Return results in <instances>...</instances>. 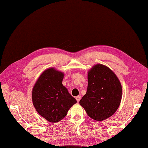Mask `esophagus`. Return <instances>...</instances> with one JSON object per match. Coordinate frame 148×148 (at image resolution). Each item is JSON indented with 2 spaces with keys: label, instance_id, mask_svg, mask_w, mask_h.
I'll return each mask as SVG.
<instances>
[{
  "label": "esophagus",
  "instance_id": "1",
  "mask_svg": "<svg viewBox=\"0 0 148 148\" xmlns=\"http://www.w3.org/2000/svg\"><path fill=\"white\" fill-rule=\"evenodd\" d=\"M75 99H76V100L77 101V102H79V101L80 100V99H81V96H80V95L77 96V97H75Z\"/></svg>",
  "mask_w": 148,
  "mask_h": 148
}]
</instances>
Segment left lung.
Instances as JSON below:
<instances>
[{"instance_id": "8db88e82", "label": "left lung", "mask_w": 148, "mask_h": 148, "mask_svg": "<svg viewBox=\"0 0 148 148\" xmlns=\"http://www.w3.org/2000/svg\"><path fill=\"white\" fill-rule=\"evenodd\" d=\"M88 85L86 94L80 100L88 116L103 121L115 113L122 96L121 83L111 69L97 64L88 73Z\"/></svg>"}]
</instances>
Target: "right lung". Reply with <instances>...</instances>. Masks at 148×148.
<instances>
[{"instance_id":"right-lung-1","label":"right lung","mask_w":148,"mask_h":148,"mask_svg":"<svg viewBox=\"0 0 148 148\" xmlns=\"http://www.w3.org/2000/svg\"><path fill=\"white\" fill-rule=\"evenodd\" d=\"M63 77V73L54 68L47 69L38 77L32 92L37 112L52 123L62 120L77 102L62 85Z\"/></svg>"}]
</instances>
